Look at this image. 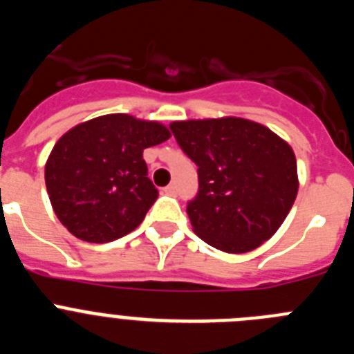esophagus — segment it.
<instances>
[{"label": "esophagus", "mask_w": 354, "mask_h": 354, "mask_svg": "<svg viewBox=\"0 0 354 354\" xmlns=\"http://www.w3.org/2000/svg\"><path fill=\"white\" fill-rule=\"evenodd\" d=\"M165 193L170 196H175L177 195V186H175V184H168V186L165 187Z\"/></svg>", "instance_id": "34e87169"}]
</instances>
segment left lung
Here are the masks:
<instances>
[{
    "instance_id": "obj_1",
    "label": "left lung",
    "mask_w": 354,
    "mask_h": 354,
    "mask_svg": "<svg viewBox=\"0 0 354 354\" xmlns=\"http://www.w3.org/2000/svg\"><path fill=\"white\" fill-rule=\"evenodd\" d=\"M184 154L198 167L187 202L193 232L227 253H246L277 232L298 195L289 143L246 118L171 122Z\"/></svg>"
}]
</instances>
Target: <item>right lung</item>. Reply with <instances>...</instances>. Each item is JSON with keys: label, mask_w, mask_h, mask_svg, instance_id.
<instances>
[{"label": "right lung", "mask_w": 354, "mask_h": 354, "mask_svg": "<svg viewBox=\"0 0 354 354\" xmlns=\"http://www.w3.org/2000/svg\"><path fill=\"white\" fill-rule=\"evenodd\" d=\"M170 138L159 122L102 115L72 127L53 147L46 187L65 228L86 243L133 232L158 198L143 150Z\"/></svg>", "instance_id": "right-lung-1"}]
</instances>
